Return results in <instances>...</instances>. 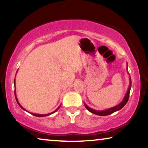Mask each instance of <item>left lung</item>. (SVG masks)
<instances>
[{"mask_svg": "<svg viewBox=\"0 0 148 148\" xmlns=\"http://www.w3.org/2000/svg\"><path fill=\"white\" fill-rule=\"evenodd\" d=\"M127 69H128V65H127ZM131 87H132V81H131L130 77V85H129V87H128V91H127V92L126 93V95H125L124 99L122 100V101L120 104H119L116 106H114V107H112V108L106 109V110H94V109H92L91 108L88 107V106L87 105V104L85 103V107H86V108H87L88 111H89V112H90L91 113L95 114H97V115H99V116H107V115H109V114H112L113 112H116V111H118V110H120V109L123 108L124 106L126 105V104L127 103V102H128V99H129L130 92Z\"/></svg>", "mask_w": 148, "mask_h": 148, "instance_id": "left-lung-1", "label": "left lung"}]
</instances>
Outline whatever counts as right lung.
<instances>
[{
    "mask_svg": "<svg viewBox=\"0 0 148 148\" xmlns=\"http://www.w3.org/2000/svg\"><path fill=\"white\" fill-rule=\"evenodd\" d=\"M14 86H15V79H14ZM14 95H15V98H16V102H17L18 104V105L20 106V108L23 109L24 110H25V109H24L23 107H22V106L21 105H20V103H19V102H18V99H17V97H16V90H14ZM60 106H59V107H58V108H57L55 111H53V112H52L49 113V114H34V113H32V112H29V113H30L31 114H32V115H34V116H38V117H43V116H49V115L51 114H53V113H54V112H56V111L58 110L59 108H60ZM26 111H27V110H26Z\"/></svg>",
    "mask_w": 148,
    "mask_h": 148,
    "instance_id": "right-lung-1",
    "label": "right lung"
}]
</instances>
